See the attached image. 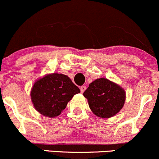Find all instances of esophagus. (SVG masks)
I'll list each match as a JSON object with an SVG mask.
<instances>
[{
	"label": "esophagus",
	"instance_id": "1",
	"mask_svg": "<svg viewBox=\"0 0 159 159\" xmlns=\"http://www.w3.org/2000/svg\"><path fill=\"white\" fill-rule=\"evenodd\" d=\"M80 90H81V93H84V90H86V86H81V88H80Z\"/></svg>",
	"mask_w": 159,
	"mask_h": 159
}]
</instances>
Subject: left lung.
Wrapping results in <instances>:
<instances>
[{
	"label": "left lung",
	"instance_id": "1",
	"mask_svg": "<svg viewBox=\"0 0 159 159\" xmlns=\"http://www.w3.org/2000/svg\"><path fill=\"white\" fill-rule=\"evenodd\" d=\"M83 95L88 99L93 114L102 118L116 115L122 109L126 98V93L121 87L104 78L90 83Z\"/></svg>",
	"mask_w": 159,
	"mask_h": 159
}]
</instances>
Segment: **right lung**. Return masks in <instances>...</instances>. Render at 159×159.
Segmentation results:
<instances>
[{"label":"right lung","mask_w":159,"mask_h":159,"mask_svg":"<svg viewBox=\"0 0 159 159\" xmlns=\"http://www.w3.org/2000/svg\"><path fill=\"white\" fill-rule=\"evenodd\" d=\"M79 93L80 89L67 75L53 73L34 82L31 99L38 112L49 118H55L66 109L73 96Z\"/></svg>","instance_id":"right-lung-1"}]
</instances>
